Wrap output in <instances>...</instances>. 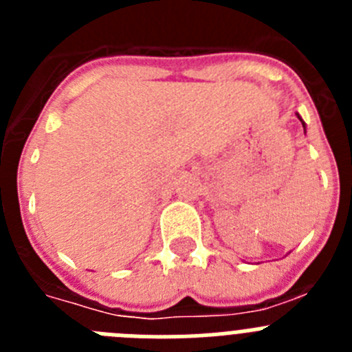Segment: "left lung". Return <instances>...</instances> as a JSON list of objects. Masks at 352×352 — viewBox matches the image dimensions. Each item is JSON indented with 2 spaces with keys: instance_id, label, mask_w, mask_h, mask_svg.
<instances>
[{
  "instance_id": "left-lung-1",
  "label": "left lung",
  "mask_w": 352,
  "mask_h": 352,
  "mask_svg": "<svg viewBox=\"0 0 352 352\" xmlns=\"http://www.w3.org/2000/svg\"><path fill=\"white\" fill-rule=\"evenodd\" d=\"M298 118H300V116H298ZM300 121H301V123H303V120H301V118H300ZM303 129H305V123H303Z\"/></svg>"
}]
</instances>
